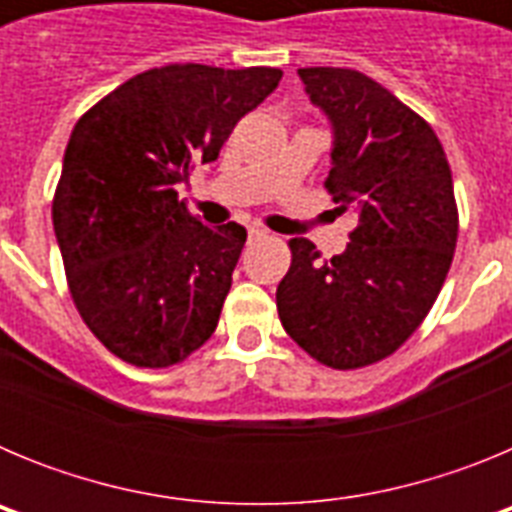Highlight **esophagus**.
Segmentation results:
<instances>
[{"label":"esophagus","mask_w":512,"mask_h":512,"mask_svg":"<svg viewBox=\"0 0 512 512\" xmlns=\"http://www.w3.org/2000/svg\"><path fill=\"white\" fill-rule=\"evenodd\" d=\"M248 238H251V241H256V238H266V230L259 228V225H251V228H248Z\"/></svg>","instance_id":"obj_1"}]
</instances>
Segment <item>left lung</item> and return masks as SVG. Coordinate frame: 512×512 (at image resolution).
Segmentation results:
<instances>
[{
  "mask_svg": "<svg viewBox=\"0 0 512 512\" xmlns=\"http://www.w3.org/2000/svg\"><path fill=\"white\" fill-rule=\"evenodd\" d=\"M297 74L333 130L325 187L359 225L330 261L289 241L279 320L320 364L359 369L395 354L436 302L459 235L454 182L431 125L382 84L330 66Z\"/></svg>",
  "mask_w": 512,
  "mask_h": 512,
  "instance_id": "1",
  "label": "left lung"
}]
</instances>
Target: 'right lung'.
<instances>
[{
	"label": "right lung",
	"mask_w": 512,
	"mask_h": 512,
	"mask_svg": "<svg viewBox=\"0 0 512 512\" xmlns=\"http://www.w3.org/2000/svg\"><path fill=\"white\" fill-rule=\"evenodd\" d=\"M279 79L269 66L171 63L120 84L71 130L53 230L76 310L122 361L179 364L215 333L246 228L200 223L176 184L220 156Z\"/></svg>",
	"instance_id": "1"
}]
</instances>
